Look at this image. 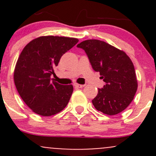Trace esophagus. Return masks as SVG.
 I'll list each match as a JSON object with an SVG mask.
<instances>
[{
    "label": "esophagus",
    "mask_w": 156,
    "mask_h": 156,
    "mask_svg": "<svg viewBox=\"0 0 156 156\" xmlns=\"http://www.w3.org/2000/svg\"><path fill=\"white\" fill-rule=\"evenodd\" d=\"M84 84H75V87H78V88H81V87H84Z\"/></svg>",
    "instance_id": "34e87169"
}]
</instances>
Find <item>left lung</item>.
<instances>
[{
    "label": "left lung",
    "instance_id": "left-lung-1",
    "mask_svg": "<svg viewBox=\"0 0 156 156\" xmlns=\"http://www.w3.org/2000/svg\"><path fill=\"white\" fill-rule=\"evenodd\" d=\"M85 51L92 68L106 83L98 88L92 100L97 110L114 115L126 108L133 100L137 81L131 59L122 50L100 40H86L77 45Z\"/></svg>",
    "mask_w": 156,
    "mask_h": 156
}]
</instances>
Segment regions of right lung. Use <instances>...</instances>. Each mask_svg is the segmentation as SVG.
Wrapping results in <instances>:
<instances>
[{"label":"right lung","mask_w":156,"mask_h":156,"mask_svg":"<svg viewBox=\"0 0 156 156\" xmlns=\"http://www.w3.org/2000/svg\"><path fill=\"white\" fill-rule=\"evenodd\" d=\"M78 42L74 37L41 36L30 41L20 53L14 70L19 94L36 114L51 116L68 104L73 86L51 79L62 55Z\"/></svg>","instance_id":"right-lung-1"}]
</instances>
